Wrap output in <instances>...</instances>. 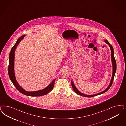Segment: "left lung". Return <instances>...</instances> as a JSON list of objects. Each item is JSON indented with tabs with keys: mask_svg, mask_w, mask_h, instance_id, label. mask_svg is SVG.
<instances>
[{
	"mask_svg": "<svg viewBox=\"0 0 126 126\" xmlns=\"http://www.w3.org/2000/svg\"><path fill=\"white\" fill-rule=\"evenodd\" d=\"M105 42L107 44H108L109 46V47L111 49V57H112V64H113V74H112V79H111V82L110 83L109 85V87H108L104 91H103L101 92L100 93H99L98 94H93V95H87V94H84L82 93H81L76 88V87H75V86L74 85V84L73 82L72 81H71V84H72V87L73 88V90H74V91L77 94H78L79 95L82 96L83 97H94V96H96L98 95H100V94H102L103 93H104L105 92L108 91L109 90V89L110 88V87H111L112 84H113V79H114V75H115V72H116V61H115V59L114 58V51H113V48L112 46L109 43V41L107 40H105Z\"/></svg>",
	"mask_w": 126,
	"mask_h": 126,
	"instance_id": "obj_1",
	"label": "left lung"
}]
</instances>
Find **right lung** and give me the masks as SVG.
I'll use <instances>...</instances> for the list:
<instances>
[{
  "label": "right lung",
  "mask_w": 126,
  "mask_h": 126,
  "mask_svg": "<svg viewBox=\"0 0 126 126\" xmlns=\"http://www.w3.org/2000/svg\"><path fill=\"white\" fill-rule=\"evenodd\" d=\"M25 37V35H23L21 37H20V38H18L16 43L15 44V45L13 46V47L12 48L11 52L10 53L9 64L8 65V74H9V78L10 79L11 81L13 83V85L17 89V90L18 91L20 92V93H21L23 94H24L26 95L33 96H33H41L44 95L45 94H47L49 93V92H50L52 90L53 87H54V82H55V79L53 80L47 87L46 88H45L43 90L34 92H28L25 90L18 85L17 81L16 80V78L15 77V74H14V52H15V50L17 47L18 44L19 43V42L21 41L22 39H24V38Z\"/></svg>",
  "instance_id": "add662e5"
}]
</instances>
